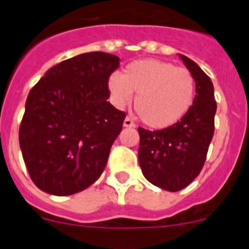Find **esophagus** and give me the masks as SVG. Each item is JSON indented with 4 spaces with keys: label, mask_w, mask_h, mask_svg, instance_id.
Instances as JSON below:
<instances>
[{
    "label": "esophagus",
    "mask_w": 249,
    "mask_h": 249,
    "mask_svg": "<svg viewBox=\"0 0 249 249\" xmlns=\"http://www.w3.org/2000/svg\"><path fill=\"white\" fill-rule=\"evenodd\" d=\"M123 127H135V123L132 122L131 118L126 117L124 121H123Z\"/></svg>",
    "instance_id": "1"
}]
</instances>
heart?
<instances>
[{
  "instance_id": "heart-1",
  "label": "heart",
  "mask_w": 249,
  "mask_h": 249,
  "mask_svg": "<svg viewBox=\"0 0 249 249\" xmlns=\"http://www.w3.org/2000/svg\"><path fill=\"white\" fill-rule=\"evenodd\" d=\"M113 102L123 106L137 93L135 108L142 122L151 128L173 126L192 108L196 81L187 68L160 59H138L126 66L123 74L108 77Z\"/></svg>"
}]
</instances>
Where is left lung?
<instances>
[{
    "mask_svg": "<svg viewBox=\"0 0 249 249\" xmlns=\"http://www.w3.org/2000/svg\"><path fill=\"white\" fill-rule=\"evenodd\" d=\"M196 81L190 112L173 126L160 131L138 127V160L148 182L169 192L183 190L201 172L214 132L217 103L211 78L196 62L178 54Z\"/></svg>",
    "mask_w": 249,
    "mask_h": 249,
    "instance_id": "1",
    "label": "left lung"
}]
</instances>
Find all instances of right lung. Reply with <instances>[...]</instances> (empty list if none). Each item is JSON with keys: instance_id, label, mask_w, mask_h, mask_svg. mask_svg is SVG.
<instances>
[{"instance_id": "1", "label": "right lung", "mask_w": 249, "mask_h": 249, "mask_svg": "<svg viewBox=\"0 0 249 249\" xmlns=\"http://www.w3.org/2000/svg\"><path fill=\"white\" fill-rule=\"evenodd\" d=\"M120 58L89 52L50 68L28 93L19 147L31 179L53 196L91 186L107 164L126 113L108 102Z\"/></svg>"}]
</instances>
